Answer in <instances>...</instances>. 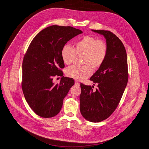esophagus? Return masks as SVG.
<instances>
[{
	"label": "esophagus",
	"mask_w": 149,
	"mask_h": 149,
	"mask_svg": "<svg viewBox=\"0 0 149 149\" xmlns=\"http://www.w3.org/2000/svg\"><path fill=\"white\" fill-rule=\"evenodd\" d=\"M75 84L76 86H80V83L76 80V81H75Z\"/></svg>",
	"instance_id": "34e87169"
}]
</instances>
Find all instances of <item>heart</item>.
<instances>
[{"instance_id": "obj_1", "label": "heart", "mask_w": 149, "mask_h": 149, "mask_svg": "<svg viewBox=\"0 0 149 149\" xmlns=\"http://www.w3.org/2000/svg\"><path fill=\"white\" fill-rule=\"evenodd\" d=\"M108 47L106 43L91 36H84L78 40L74 48L69 45L63 46L61 57L65 64L70 65L77 55H84L82 66H71L66 70V75L69 78L78 80L88 78L92 75L91 67L99 69L105 61Z\"/></svg>"}]
</instances>
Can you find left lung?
Segmentation results:
<instances>
[{"label": "left lung", "instance_id": "obj_1", "mask_svg": "<svg viewBox=\"0 0 149 149\" xmlns=\"http://www.w3.org/2000/svg\"><path fill=\"white\" fill-rule=\"evenodd\" d=\"M91 31L104 37L108 51L103 65L90 79L98 88L93 91L91 86L80 84V111L86 120L99 123L112 115L120 102L128 80L127 62L125 48L115 34Z\"/></svg>", "mask_w": 149, "mask_h": 149}]
</instances>
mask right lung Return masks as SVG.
Instances as JSON below:
<instances>
[{
	"label": "right lung",
	"instance_id": "add662e5",
	"mask_svg": "<svg viewBox=\"0 0 149 149\" xmlns=\"http://www.w3.org/2000/svg\"><path fill=\"white\" fill-rule=\"evenodd\" d=\"M83 32L72 26L52 25L37 34L23 59L22 90L26 102L36 115L50 118L60 112L63 100L74 84L72 78L65 77L61 57L63 46ZM61 77L59 84L52 82Z\"/></svg>",
	"mask_w": 149,
	"mask_h": 149
}]
</instances>
